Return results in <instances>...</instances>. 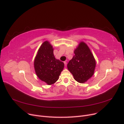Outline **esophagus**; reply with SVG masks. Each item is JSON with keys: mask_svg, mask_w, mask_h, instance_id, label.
Returning <instances> with one entry per match:
<instances>
[{"mask_svg": "<svg viewBox=\"0 0 124 124\" xmlns=\"http://www.w3.org/2000/svg\"><path fill=\"white\" fill-rule=\"evenodd\" d=\"M64 63L65 66L66 67V65H67V62H66V61H64Z\"/></svg>", "mask_w": 124, "mask_h": 124, "instance_id": "obj_1", "label": "esophagus"}]
</instances>
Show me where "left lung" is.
<instances>
[{
  "label": "left lung",
  "instance_id": "obj_1",
  "mask_svg": "<svg viewBox=\"0 0 124 124\" xmlns=\"http://www.w3.org/2000/svg\"><path fill=\"white\" fill-rule=\"evenodd\" d=\"M74 53V57L67 64V69L76 81L85 83L94 73L95 60L89 47L83 42L79 43Z\"/></svg>",
  "mask_w": 124,
  "mask_h": 124
}]
</instances>
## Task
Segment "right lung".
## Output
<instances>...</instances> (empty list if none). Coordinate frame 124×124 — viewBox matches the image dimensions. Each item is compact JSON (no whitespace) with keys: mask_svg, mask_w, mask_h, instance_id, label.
<instances>
[{"mask_svg":"<svg viewBox=\"0 0 124 124\" xmlns=\"http://www.w3.org/2000/svg\"><path fill=\"white\" fill-rule=\"evenodd\" d=\"M64 64L55 58L53 46L48 41L39 47L34 61L35 73L39 78L48 85L54 83L59 79Z\"/></svg>","mask_w":124,"mask_h":124,"instance_id":"1","label":"right lung"}]
</instances>
